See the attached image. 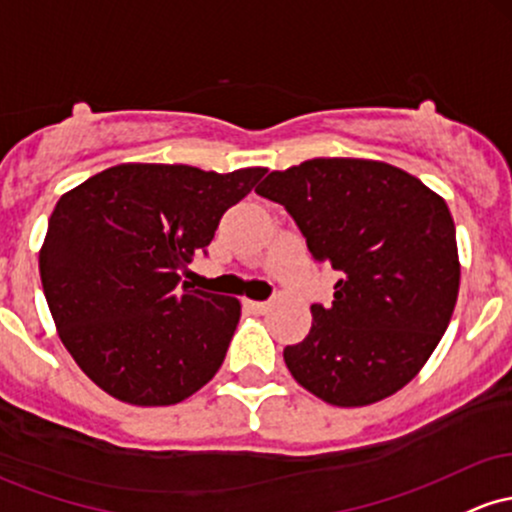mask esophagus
Instances as JSON below:
<instances>
[{
  "instance_id": "1",
  "label": "esophagus",
  "mask_w": 512,
  "mask_h": 512,
  "mask_svg": "<svg viewBox=\"0 0 512 512\" xmlns=\"http://www.w3.org/2000/svg\"><path fill=\"white\" fill-rule=\"evenodd\" d=\"M245 308H247V311L257 313V316H262V313L269 311V303H265V301H245Z\"/></svg>"
}]
</instances>
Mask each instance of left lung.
Here are the masks:
<instances>
[{
	"instance_id": "8db88e82",
	"label": "left lung",
	"mask_w": 512,
	"mask_h": 512,
	"mask_svg": "<svg viewBox=\"0 0 512 512\" xmlns=\"http://www.w3.org/2000/svg\"><path fill=\"white\" fill-rule=\"evenodd\" d=\"M286 206L313 260L340 272L333 303L284 350L291 376L338 408L393 396L425 367L459 294L445 199L381 160L316 157L255 189Z\"/></svg>"
}]
</instances>
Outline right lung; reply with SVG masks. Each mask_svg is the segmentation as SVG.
<instances>
[{"mask_svg": "<svg viewBox=\"0 0 512 512\" xmlns=\"http://www.w3.org/2000/svg\"><path fill=\"white\" fill-rule=\"evenodd\" d=\"M265 172L123 162L60 196L41 282L65 350L101 391L174 406L216 376L240 301L179 286V272Z\"/></svg>", "mask_w": 512, "mask_h": 512, "instance_id": "right-lung-1", "label": "right lung"}]
</instances>
